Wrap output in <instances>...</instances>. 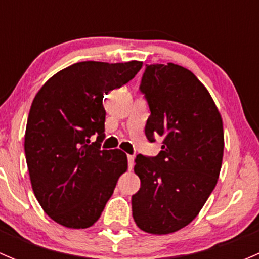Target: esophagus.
I'll return each instance as SVG.
<instances>
[{
  "mask_svg": "<svg viewBox=\"0 0 259 259\" xmlns=\"http://www.w3.org/2000/svg\"><path fill=\"white\" fill-rule=\"evenodd\" d=\"M127 165H129V169H133L134 166V156L127 155Z\"/></svg>",
  "mask_w": 259,
  "mask_h": 259,
  "instance_id": "esophagus-1",
  "label": "esophagus"
}]
</instances>
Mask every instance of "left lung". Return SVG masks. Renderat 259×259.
I'll list each match as a JSON object with an SVG mask.
<instances>
[{"instance_id":"obj_1","label":"left lung","mask_w":259,"mask_h":259,"mask_svg":"<svg viewBox=\"0 0 259 259\" xmlns=\"http://www.w3.org/2000/svg\"><path fill=\"white\" fill-rule=\"evenodd\" d=\"M150 116L145 137L163 138L156 156L138 154L140 189L132 197L142 231L169 234L198 215L213 192L224 149L221 114L205 86L179 65H146L139 86Z\"/></svg>"}]
</instances>
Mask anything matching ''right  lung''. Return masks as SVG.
I'll return each instance as SVG.
<instances>
[{
    "label": "right lung",
    "instance_id": "1",
    "mask_svg": "<svg viewBox=\"0 0 259 259\" xmlns=\"http://www.w3.org/2000/svg\"><path fill=\"white\" fill-rule=\"evenodd\" d=\"M142 61L76 62L36 94L25 133L31 185L45 213L67 228H89L127 169L124 151L104 150V95L129 82ZM93 135L97 137L90 143Z\"/></svg>",
    "mask_w": 259,
    "mask_h": 259
}]
</instances>
